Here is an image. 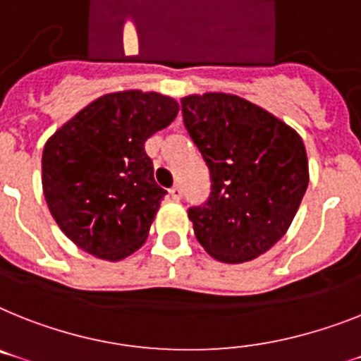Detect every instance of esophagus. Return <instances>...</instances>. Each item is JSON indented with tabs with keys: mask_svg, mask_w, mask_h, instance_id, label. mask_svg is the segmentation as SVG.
Segmentation results:
<instances>
[{
	"mask_svg": "<svg viewBox=\"0 0 361 361\" xmlns=\"http://www.w3.org/2000/svg\"><path fill=\"white\" fill-rule=\"evenodd\" d=\"M169 195H171L173 201H180L183 199V190H180V186H173L169 190Z\"/></svg>",
	"mask_w": 361,
	"mask_h": 361,
	"instance_id": "34e87169",
	"label": "esophagus"
}]
</instances>
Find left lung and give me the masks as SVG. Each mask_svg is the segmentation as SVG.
<instances>
[{
    "instance_id": "8db88e82",
    "label": "left lung",
    "mask_w": 361,
    "mask_h": 361,
    "mask_svg": "<svg viewBox=\"0 0 361 361\" xmlns=\"http://www.w3.org/2000/svg\"><path fill=\"white\" fill-rule=\"evenodd\" d=\"M212 192L188 217L204 251L225 264L255 260L290 228L308 188L297 130L251 101L223 92L180 99Z\"/></svg>"
}]
</instances>
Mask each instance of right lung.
Returning <instances> with one entry per match:
<instances>
[{"mask_svg": "<svg viewBox=\"0 0 361 361\" xmlns=\"http://www.w3.org/2000/svg\"><path fill=\"white\" fill-rule=\"evenodd\" d=\"M178 114L173 97L127 90L101 95L46 142L42 188L49 212L79 249L109 262L147 240L166 190L144 144Z\"/></svg>", "mask_w": 361, "mask_h": 361, "instance_id": "obj_1", "label": "right lung"}]
</instances>
